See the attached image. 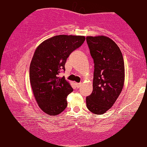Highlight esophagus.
I'll list each match as a JSON object with an SVG mask.
<instances>
[{
  "label": "esophagus",
  "instance_id": "34e87169",
  "mask_svg": "<svg viewBox=\"0 0 147 147\" xmlns=\"http://www.w3.org/2000/svg\"><path fill=\"white\" fill-rule=\"evenodd\" d=\"M82 83H76V86L78 88H80L81 86H82Z\"/></svg>",
  "mask_w": 147,
  "mask_h": 147
}]
</instances>
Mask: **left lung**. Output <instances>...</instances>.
<instances>
[{
	"label": "left lung",
	"instance_id": "obj_1",
	"mask_svg": "<svg viewBox=\"0 0 147 147\" xmlns=\"http://www.w3.org/2000/svg\"><path fill=\"white\" fill-rule=\"evenodd\" d=\"M86 41L94 62L93 92L86 97L88 109L103 115L113 106L124 84L122 53L115 42L105 36H87Z\"/></svg>",
	"mask_w": 147,
	"mask_h": 147
}]
</instances>
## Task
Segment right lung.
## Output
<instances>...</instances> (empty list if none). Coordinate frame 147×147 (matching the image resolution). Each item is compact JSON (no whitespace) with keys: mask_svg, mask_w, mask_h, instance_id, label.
Returning a JSON list of instances; mask_svg holds the SVG:
<instances>
[{"mask_svg":"<svg viewBox=\"0 0 147 147\" xmlns=\"http://www.w3.org/2000/svg\"><path fill=\"white\" fill-rule=\"evenodd\" d=\"M85 40L84 36L57 35L42 42L36 48L29 67V78L34 96L40 108L50 116L62 113L67 106V95L73 89L65 77L69 55Z\"/></svg>","mask_w":147,"mask_h":147,"instance_id":"1","label":"right lung"}]
</instances>
